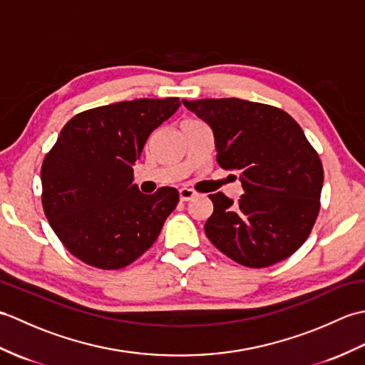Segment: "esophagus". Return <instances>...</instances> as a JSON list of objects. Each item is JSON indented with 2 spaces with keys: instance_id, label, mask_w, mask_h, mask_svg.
I'll use <instances>...</instances> for the list:
<instances>
[{
  "instance_id": "esophagus-1",
  "label": "esophagus",
  "mask_w": 365,
  "mask_h": 365,
  "mask_svg": "<svg viewBox=\"0 0 365 365\" xmlns=\"http://www.w3.org/2000/svg\"><path fill=\"white\" fill-rule=\"evenodd\" d=\"M178 196H180L182 202H187V200H190V199L196 196V192L190 190V188H180V190H178Z\"/></svg>"
}]
</instances>
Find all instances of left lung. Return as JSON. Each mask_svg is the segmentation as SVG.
<instances>
[{"instance_id": "1", "label": "left lung", "mask_w": 365, "mask_h": 365, "mask_svg": "<svg viewBox=\"0 0 365 365\" xmlns=\"http://www.w3.org/2000/svg\"><path fill=\"white\" fill-rule=\"evenodd\" d=\"M210 125L216 161L235 169L245 195L208 197V240L250 268H265L299 250L320 210L323 166L304 131L279 108L242 98L183 100Z\"/></svg>"}]
</instances>
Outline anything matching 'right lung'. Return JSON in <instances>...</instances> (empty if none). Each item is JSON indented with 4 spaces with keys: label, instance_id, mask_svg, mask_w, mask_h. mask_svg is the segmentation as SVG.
Masks as SVG:
<instances>
[{
    "label": "right lung",
    "instance_id": "right-lung-1",
    "mask_svg": "<svg viewBox=\"0 0 365 365\" xmlns=\"http://www.w3.org/2000/svg\"><path fill=\"white\" fill-rule=\"evenodd\" d=\"M178 106V97L136 98L83 111L61 130L42 163V205L76 259L119 269L158 238L178 191L163 187L143 195L133 185V165L147 138Z\"/></svg>",
    "mask_w": 365,
    "mask_h": 365
}]
</instances>
